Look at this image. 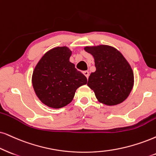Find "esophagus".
Instances as JSON below:
<instances>
[{
    "label": "esophagus",
    "mask_w": 156,
    "mask_h": 156,
    "mask_svg": "<svg viewBox=\"0 0 156 156\" xmlns=\"http://www.w3.org/2000/svg\"><path fill=\"white\" fill-rule=\"evenodd\" d=\"M83 75L85 76L86 77V78H87V79L88 78V76H89V72L88 71H83Z\"/></svg>",
    "instance_id": "1"
}]
</instances>
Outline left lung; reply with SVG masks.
<instances>
[{"mask_svg": "<svg viewBox=\"0 0 156 156\" xmlns=\"http://www.w3.org/2000/svg\"><path fill=\"white\" fill-rule=\"evenodd\" d=\"M84 50L94 58L96 70L90 73L87 86L98 101L106 106L122 103L134 86L133 70L128 61L109 45L86 46Z\"/></svg>", "mask_w": 156, "mask_h": 156, "instance_id": "left-lung-1", "label": "left lung"}]
</instances>
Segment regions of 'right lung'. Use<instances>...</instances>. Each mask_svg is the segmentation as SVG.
Wrapping results in <instances>:
<instances>
[{"mask_svg": "<svg viewBox=\"0 0 156 156\" xmlns=\"http://www.w3.org/2000/svg\"><path fill=\"white\" fill-rule=\"evenodd\" d=\"M68 47L51 49L35 66L31 83L35 94L44 105L60 109L73 99L76 90L87 83V78L70 62Z\"/></svg>", "mask_w": 156, "mask_h": 156, "instance_id": "right-lung-1", "label": "right lung"}]
</instances>
